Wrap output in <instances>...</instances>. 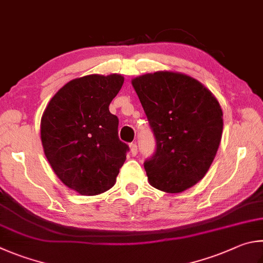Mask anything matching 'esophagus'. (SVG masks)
<instances>
[{
    "instance_id": "obj_1",
    "label": "esophagus",
    "mask_w": 263,
    "mask_h": 263,
    "mask_svg": "<svg viewBox=\"0 0 263 263\" xmlns=\"http://www.w3.org/2000/svg\"><path fill=\"white\" fill-rule=\"evenodd\" d=\"M130 149H131V154L132 155H137L138 154V146L136 142H132L130 144Z\"/></svg>"
}]
</instances>
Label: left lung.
<instances>
[{
	"mask_svg": "<svg viewBox=\"0 0 263 263\" xmlns=\"http://www.w3.org/2000/svg\"><path fill=\"white\" fill-rule=\"evenodd\" d=\"M156 141L145 161L149 184L179 193L197 184L211 166L223 130L214 95L186 74L155 72L132 80Z\"/></svg>",
	"mask_w": 263,
	"mask_h": 263,
	"instance_id": "left-lung-1",
	"label": "left lung"
}]
</instances>
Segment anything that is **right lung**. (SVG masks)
Listing matches in <instances>:
<instances>
[{
    "mask_svg": "<svg viewBox=\"0 0 263 263\" xmlns=\"http://www.w3.org/2000/svg\"><path fill=\"white\" fill-rule=\"evenodd\" d=\"M121 74H90L64 85L41 118L47 160L68 187L83 195L111 189L130 148L118 138L109 104L122 88Z\"/></svg>",
    "mask_w": 263,
    "mask_h": 263,
    "instance_id": "1",
    "label": "right lung"
}]
</instances>
